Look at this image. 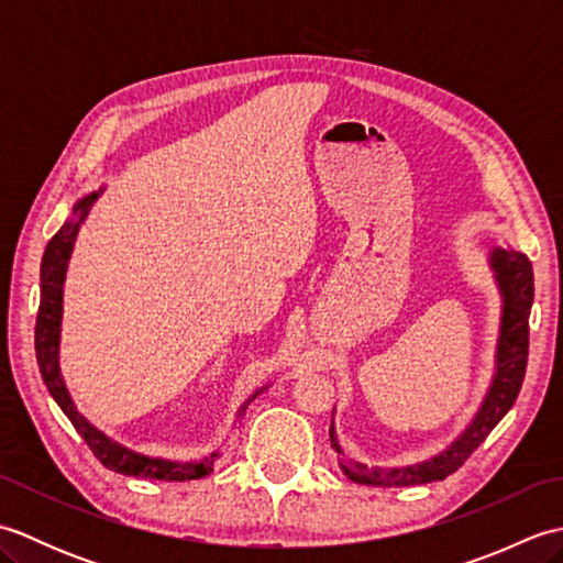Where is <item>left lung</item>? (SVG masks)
Returning a JSON list of instances; mask_svg holds the SVG:
<instances>
[{
	"mask_svg": "<svg viewBox=\"0 0 563 563\" xmlns=\"http://www.w3.org/2000/svg\"><path fill=\"white\" fill-rule=\"evenodd\" d=\"M492 263L500 300V329L496 343V373L488 387L479 411L472 418L462 433L450 442V448L442 450L435 457L409 466H367L363 462H341L343 474L355 484L367 486H418L430 482H442L445 476L454 474L466 462V457L482 445L486 435L498 426L510 406L516 404L518 391L525 379V367H528V345H530V309L534 297V278L530 258L516 249H494ZM331 448L343 454L336 428L331 421Z\"/></svg>",
	"mask_w": 563,
	"mask_h": 563,
	"instance_id": "obj_1",
	"label": "left lung"
}]
</instances>
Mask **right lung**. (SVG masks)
<instances>
[{
  "label": "right lung",
  "instance_id": "obj_1",
  "mask_svg": "<svg viewBox=\"0 0 563 563\" xmlns=\"http://www.w3.org/2000/svg\"><path fill=\"white\" fill-rule=\"evenodd\" d=\"M101 190L97 194H89L81 198L75 210H71V218L59 227L57 234L47 242L43 263H41V307H38V319H35V357H38V367L47 391L57 401L59 409L77 428V433L84 438V442L97 454V460L106 466V470L128 474V476H142V479H162V482H190V479H202L212 472L214 462L220 460V452H210L208 457L200 462H174V460H162V457H147V454H140L130 450L121 442L111 440L103 435L99 428H93L87 418H84L75 401H71L69 391L65 387V379L59 375V321H63V283L67 273V261L71 256V249H75V239L81 222L87 220L93 202H97ZM266 389L261 387L258 391L251 394V397L242 404V409L236 416H244L246 406L254 401L258 394Z\"/></svg>",
  "mask_w": 563,
  "mask_h": 563
}]
</instances>
